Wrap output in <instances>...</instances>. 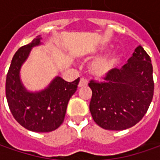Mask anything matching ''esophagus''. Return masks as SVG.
Listing matches in <instances>:
<instances>
[{"label":"esophagus","mask_w":160,"mask_h":160,"mask_svg":"<svg viewBox=\"0 0 160 160\" xmlns=\"http://www.w3.org/2000/svg\"><path fill=\"white\" fill-rule=\"evenodd\" d=\"M87 84H88L87 80L84 79V78H81L80 79V82L78 83V87H83V86H86Z\"/></svg>","instance_id":"34e87169"}]
</instances>
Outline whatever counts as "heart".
Wrapping results in <instances>:
<instances>
[{"instance_id":"b5f03b06","label":"heart","mask_w":160,"mask_h":160,"mask_svg":"<svg viewBox=\"0 0 160 160\" xmlns=\"http://www.w3.org/2000/svg\"><path fill=\"white\" fill-rule=\"evenodd\" d=\"M120 63V56L115 54L109 58L98 59L91 65L90 70L97 77H104L109 75Z\"/></svg>"}]
</instances>
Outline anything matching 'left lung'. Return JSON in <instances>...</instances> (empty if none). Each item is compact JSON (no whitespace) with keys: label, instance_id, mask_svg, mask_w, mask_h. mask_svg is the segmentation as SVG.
Masks as SVG:
<instances>
[{"label":"left lung","instance_id":"obj_1","mask_svg":"<svg viewBox=\"0 0 160 160\" xmlns=\"http://www.w3.org/2000/svg\"><path fill=\"white\" fill-rule=\"evenodd\" d=\"M150 56L139 45L120 69L115 68L103 82L91 80L90 111L96 124L106 130L120 131L143 118L154 93Z\"/></svg>","mask_w":160,"mask_h":160}]
</instances>
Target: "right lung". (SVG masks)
Listing matches in <instances>:
<instances>
[{"mask_svg":"<svg viewBox=\"0 0 160 160\" xmlns=\"http://www.w3.org/2000/svg\"><path fill=\"white\" fill-rule=\"evenodd\" d=\"M36 36L30 43L20 47L13 56L6 77V98L15 118L26 129L37 132L54 131L63 123L71 96L77 89L79 77L67 82L56 77L44 90L28 92L20 80V68L32 48L41 44Z\"/></svg>","mask_w":160,"mask_h":160,"instance_id":"add662e5","label":"right lung"}]
</instances>
